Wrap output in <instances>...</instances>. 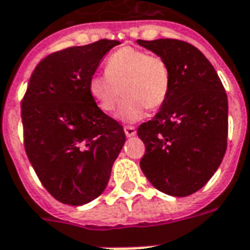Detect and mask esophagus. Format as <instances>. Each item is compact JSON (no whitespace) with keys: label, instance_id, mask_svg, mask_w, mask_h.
I'll use <instances>...</instances> for the list:
<instances>
[{"label":"esophagus","instance_id":"34e87169","mask_svg":"<svg viewBox=\"0 0 250 250\" xmlns=\"http://www.w3.org/2000/svg\"><path fill=\"white\" fill-rule=\"evenodd\" d=\"M125 132L128 138L136 135V130H135V127H132V125H125Z\"/></svg>","mask_w":250,"mask_h":250}]
</instances>
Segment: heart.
Segmentation results:
<instances>
[{
    "label": "heart",
    "mask_w": 250,
    "mask_h": 250,
    "mask_svg": "<svg viewBox=\"0 0 250 250\" xmlns=\"http://www.w3.org/2000/svg\"><path fill=\"white\" fill-rule=\"evenodd\" d=\"M171 88V68L158 54L125 46L104 62V75L88 79V92L103 112H112L122 94L120 119L135 122L146 112L156 111L166 103Z\"/></svg>",
    "instance_id": "b5f03b06"
}]
</instances>
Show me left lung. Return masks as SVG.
I'll return each instance as SVG.
<instances>
[{"instance_id":"left-lung-1","label":"left lung","mask_w":250,"mask_h":250,"mask_svg":"<svg viewBox=\"0 0 250 250\" xmlns=\"http://www.w3.org/2000/svg\"><path fill=\"white\" fill-rule=\"evenodd\" d=\"M136 42L171 68L167 101L138 127L146 146L140 168L160 192L192 195L213 176L227 149V92L209 61L191 43L171 38Z\"/></svg>"}]
</instances>
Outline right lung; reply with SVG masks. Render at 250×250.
Masks as SVG:
<instances>
[{"mask_svg":"<svg viewBox=\"0 0 250 250\" xmlns=\"http://www.w3.org/2000/svg\"><path fill=\"white\" fill-rule=\"evenodd\" d=\"M119 41L101 40L46 55L21 102L23 146L54 199L83 205L104 191L125 142L123 125L98 107L88 79Z\"/></svg>","mask_w":250,"mask_h":250,"instance_id":"right-lung-1","label":"right lung"}]
</instances>
